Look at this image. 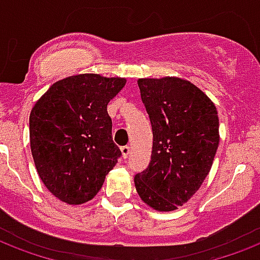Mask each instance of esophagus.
<instances>
[{"label": "esophagus", "mask_w": 260, "mask_h": 260, "mask_svg": "<svg viewBox=\"0 0 260 260\" xmlns=\"http://www.w3.org/2000/svg\"><path fill=\"white\" fill-rule=\"evenodd\" d=\"M129 152H131L129 146H124V147H121V154H122V158H124V159H126V158H128Z\"/></svg>", "instance_id": "obj_1"}]
</instances>
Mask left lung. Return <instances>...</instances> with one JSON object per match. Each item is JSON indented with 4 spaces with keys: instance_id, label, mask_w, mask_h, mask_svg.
Returning <instances> with one entry per match:
<instances>
[{
    "instance_id": "8db88e82",
    "label": "left lung",
    "mask_w": 260,
    "mask_h": 260,
    "mask_svg": "<svg viewBox=\"0 0 260 260\" xmlns=\"http://www.w3.org/2000/svg\"><path fill=\"white\" fill-rule=\"evenodd\" d=\"M152 129L151 161L135 176L142 201L173 211L191 199L207 177L219 143V121L211 99L178 77L139 79Z\"/></svg>"
}]
</instances>
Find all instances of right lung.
<instances>
[{
    "label": "right lung",
    "instance_id": "1",
    "mask_svg": "<svg viewBox=\"0 0 260 260\" xmlns=\"http://www.w3.org/2000/svg\"><path fill=\"white\" fill-rule=\"evenodd\" d=\"M126 80L83 73L55 82L29 114L35 168L49 191L68 205L91 201L121 156L108 104Z\"/></svg>",
    "mask_w": 260,
    "mask_h": 260
}]
</instances>
